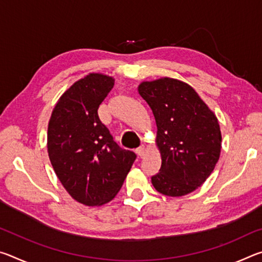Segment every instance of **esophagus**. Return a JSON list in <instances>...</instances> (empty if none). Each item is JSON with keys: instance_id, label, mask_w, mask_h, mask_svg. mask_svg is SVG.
<instances>
[{"instance_id": "obj_1", "label": "esophagus", "mask_w": 262, "mask_h": 262, "mask_svg": "<svg viewBox=\"0 0 262 262\" xmlns=\"http://www.w3.org/2000/svg\"><path fill=\"white\" fill-rule=\"evenodd\" d=\"M145 152H147V148L144 147V145H141V147H139L136 149V154H137V156L139 157H144V155H145Z\"/></svg>"}]
</instances>
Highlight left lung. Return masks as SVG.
<instances>
[{
  "label": "left lung",
  "mask_w": 262,
  "mask_h": 262,
  "mask_svg": "<svg viewBox=\"0 0 262 262\" xmlns=\"http://www.w3.org/2000/svg\"><path fill=\"white\" fill-rule=\"evenodd\" d=\"M140 96L157 125L162 165L151 183L166 196H184L208 179L219 162L222 134L215 113L187 83L162 77L142 82Z\"/></svg>",
  "instance_id": "obj_1"
}]
</instances>
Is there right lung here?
I'll list each match as a JSON object with an SVG mask.
<instances>
[{
  "instance_id": "1",
  "label": "right lung",
  "mask_w": 262,
  "mask_h": 262,
  "mask_svg": "<svg viewBox=\"0 0 262 262\" xmlns=\"http://www.w3.org/2000/svg\"><path fill=\"white\" fill-rule=\"evenodd\" d=\"M113 86L114 78L107 75H86L63 92L48 122L52 166L70 196L84 206L114 199L136 158L115 143L99 120V105Z\"/></svg>"
}]
</instances>
